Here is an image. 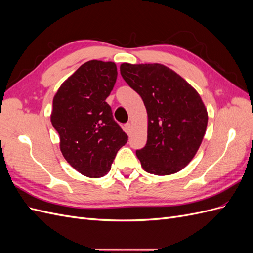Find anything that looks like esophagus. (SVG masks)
<instances>
[{"mask_svg":"<svg viewBox=\"0 0 253 253\" xmlns=\"http://www.w3.org/2000/svg\"><path fill=\"white\" fill-rule=\"evenodd\" d=\"M131 128H132V126H131V124H129V122H127V124H126V126H125V131H126V134H129V132H131Z\"/></svg>","mask_w":253,"mask_h":253,"instance_id":"esophagus-1","label":"esophagus"}]
</instances>
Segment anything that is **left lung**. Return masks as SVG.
Returning a JSON list of instances; mask_svg holds the SVG:
<instances>
[{"instance_id": "left-lung-1", "label": "left lung", "mask_w": 253, "mask_h": 253, "mask_svg": "<svg viewBox=\"0 0 253 253\" xmlns=\"http://www.w3.org/2000/svg\"><path fill=\"white\" fill-rule=\"evenodd\" d=\"M125 81L142 98L148 140L136 155L148 173L170 175L183 169L200 148L208 124L201 96L163 64L120 65Z\"/></svg>"}]
</instances>
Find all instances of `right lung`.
Segmentation results:
<instances>
[{"label":"right lung","mask_w":253,"mask_h":253,"mask_svg":"<svg viewBox=\"0 0 253 253\" xmlns=\"http://www.w3.org/2000/svg\"><path fill=\"white\" fill-rule=\"evenodd\" d=\"M117 79L114 62L90 60L58 89L50 120L60 136V150L75 170L90 178L111 170L127 135L113 118L109 97Z\"/></svg>","instance_id":"obj_1"}]
</instances>
